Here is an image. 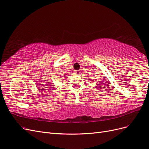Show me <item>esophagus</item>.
Here are the masks:
<instances>
[{"instance_id": "esophagus-1", "label": "esophagus", "mask_w": 149, "mask_h": 149, "mask_svg": "<svg viewBox=\"0 0 149 149\" xmlns=\"http://www.w3.org/2000/svg\"><path fill=\"white\" fill-rule=\"evenodd\" d=\"M80 70H77V71H76L75 72V75H80Z\"/></svg>"}]
</instances>
